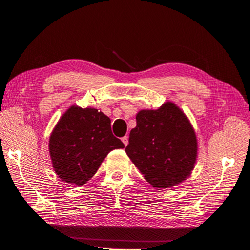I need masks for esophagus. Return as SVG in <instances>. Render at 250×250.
<instances>
[{"instance_id": "34e87169", "label": "esophagus", "mask_w": 250, "mask_h": 250, "mask_svg": "<svg viewBox=\"0 0 250 250\" xmlns=\"http://www.w3.org/2000/svg\"><path fill=\"white\" fill-rule=\"evenodd\" d=\"M121 141L124 142L125 146H127V144H129V137H127V136H124L123 138H121Z\"/></svg>"}]
</instances>
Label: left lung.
Wrapping results in <instances>:
<instances>
[{"instance_id": "1", "label": "left lung", "mask_w": 250, "mask_h": 250, "mask_svg": "<svg viewBox=\"0 0 250 250\" xmlns=\"http://www.w3.org/2000/svg\"><path fill=\"white\" fill-rule=\"evenodd\" d=\"M131 130L125 153L157 188L187 180L198 156L196 132L184 112L172 102L157 110H141Z\"/></svg>"}]
</instances>
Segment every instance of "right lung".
I'll return each mask as SVG.
<instances>
[{
	"label": "right lung",
	"mask_w": 250,
	"mask_h": 250,
	"mask_svg": "<svg viewBox=\"0 0 250 250\" xmlns=\"http://www.w3.org/2000/svg\"><path fill=\"white\" fill-rule=\"evenodd\" d=\"M125 145L112 134L111 119L93 108L71 105L49 138V153L62 181L81 187L95 175L111 151Z\"/></svg>",
	"instance_id": "add662e5"
}]
</instances>
